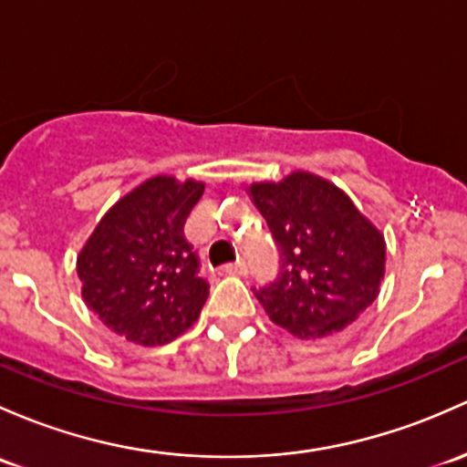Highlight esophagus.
<instances>
[{
  "instance_id": "esophagus-1",
  "label": "esophagus",
  "mask_w": 467,
  "mask_h": 467,
  "mask_svg": "<svg viewBox=\"0 0 467 467\" xmlns=\"http://www.w3.org/2000/svg\"><path fill=\"white\" fill-rule=\"evenodd\" d=\"M223 273L225 275H239V277H244V275L248 273V268L244 262H234V264H225Z\"/></svg>"
}]
</instances>
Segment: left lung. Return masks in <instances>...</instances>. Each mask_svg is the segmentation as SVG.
<instances>
[{
  "label": "left lung",
  "instance_id": "1",
  "mask_svg": "<svg viewBox=\"0 0 467 467\" xmlns=\"http://www.w3.org/2000/svg\"><path fill=\"white\" fill-rule=\"evenodd\" d=\"M279 248V275L254 291L266 316L302 340L342 331L385 277V237L349 194L311 171L250 183Z\"/></svg>",
  "mask_w": 467,
  "mask_h": 467
}]
</instances>
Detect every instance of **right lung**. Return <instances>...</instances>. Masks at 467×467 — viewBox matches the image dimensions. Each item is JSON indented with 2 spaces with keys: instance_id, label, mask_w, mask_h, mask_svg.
<instances>
[{
  "instance_id": "add662e5",
  "label": "right lung",
  "mask_w": 467,
  "mask_h": 467,
  "mask_svg": "<svg viewBox=\"0 0 467 467\" xmlns=\"http://www.w3.org/2000/svg\"><path fill=\"white\" fill-rule=\"evenodd\" d=\"M203 188L151 176L107 210L78 254L85 304L134 345H168L199 320L210 286L183 225Z\"/></svg>"
}]
</instances>
